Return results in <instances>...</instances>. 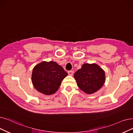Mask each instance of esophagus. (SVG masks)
Instances as JSON below:
<instances>
[{
    "mask_svg": "<svg viewBox=\"0 0 133 133\" xmlns=\"http://www.w3.org/2000/svg\"><path fill=\"white\" fill-rule=\"evenodd\" d=\"M73 71H71V70H70V71H68V74L69 75H71V76H72V75H73Z\"/></svg>",
    "mask_w": 133,
    "mask_h": 133,
    "instance_id": "34e87169",
    "label": "esophagus"
}]
</instances>
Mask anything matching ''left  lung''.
<instances>
[{"label":"left lung","mask_w":133,"mask_h":133,"mask_svg":"<svg viewBox=\"0 0 133 133\" xmlns=\"http://www.w3.org/2000/svg\"><path fill=\"white\" fill-rule=\"evenodd\" d=\"M78 87L87 94L95 93L105 82L104 71L95 64L85 63L74 74Z\"/></svg>","instance_id":"1"}]
</instances>
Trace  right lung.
<instances>
[{"mask_svg": "<svg viewBox=\"0 0 133 133\" xmlns=\"http://www.w3.org/2000/svg\"><path fill=\"white\" fill-rule=\"evenodd\" d=\"M68 73L56 62H42L33 70L32 82L37 91L45 95L55 93Z\"/></svg>", "mask_w": 133, "mask_h": 133, "instance_id": "1", "label": "right lung"}]
</instances>
